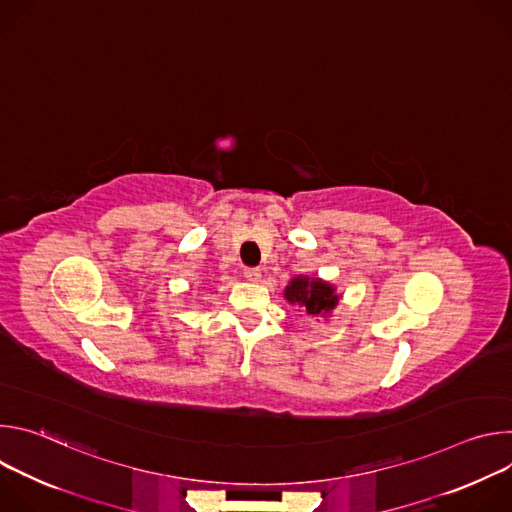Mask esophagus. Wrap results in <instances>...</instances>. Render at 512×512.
Wrapping results in <instances>:
<instances>
[{
  "mask_svg": "<svg viewBox=\"0 0 512 512\" xmlns=\"http://www.w3.org/2000/svg\"><path fill=\"white\" fill-rule=\"evenodd\" d=\"M245 277H247V281L257 283V281L261 279V269H257V267H247V269H245Z\"/></svg>",
  "mask_w": 512,
  "mask_h": 512,
  "instance_id": "34e87169",
  "label": "esophagus"
}]
</instances>
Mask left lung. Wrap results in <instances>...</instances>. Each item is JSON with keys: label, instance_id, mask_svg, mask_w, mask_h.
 <instances>
[{"label": "left lung", "instance_id": "left-lung-1", "mask_svg": "<svg viewBox=\"0 0 512 512\" xmlns=\"http://www.w3.org/2000/svg\"><path fill=\"white\" fill-rule=\"evenodd\" d=\"M283 298L287 304L302 308L312 318H330L342 296L336 291V285L322 277L296 275L291 277L283 289Z\"/></svg>", "mask_w": 512, "mask_h": 512}]
</instances>
